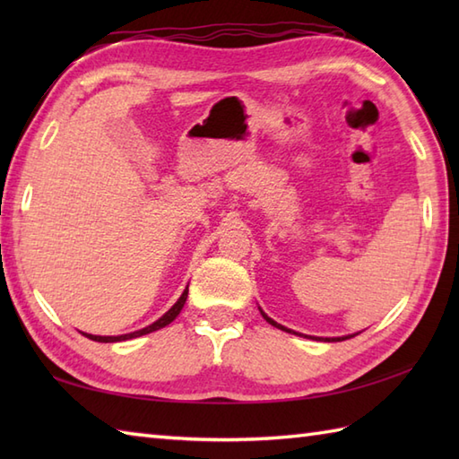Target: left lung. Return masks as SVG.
I'll return each mask as SVG.
<instances>
[{
	"label": "left lung",
	"instance_id": "1",
	"mask_svg": "<svg viewBox=\"0 0 459 459\" xmlns=\"http://www.w3.org/2000/svg\"><path fill=\"white\" fill-rule=\"evenodd\" d=\"M260 309V307H258ZM260 314H262V317H264L270 325H274V327H278V329H281V331H288V333H294V335H299V337H307V339H316V341H327V343H333V341H345V339H351V337H355V335H359V333H353V335H343V337H311V335H301V333H296V331H291V329H288V327H284V325H280V324H276L274 319L272 317H268L264 311L260 309Z\"/></svg>",
	"mask_w": 459,
	"mask_h": 459
}]
</instances>
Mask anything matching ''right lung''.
I'll return each mask as SVG.
<instances>
[{
    "instance_id": "add662e5",
    "label": "right lung",
    "mask_w": 459,
    "mask_h": 459,
    "mask_svg": "<svg viewBox=\"0 0 459 459\" xmlns=\"http://www.w3.org/2000/svg\"><path fill=\"white\" fill-rule=\"evenodd\" d=\"M187 294H189V286L183 290L181 298H179L178 301H175V304H173L168 311H165V314H163L158 321H153L152 325L143 327V329L132 331V333H126V335H91V333H82V335H84V337H89V339H92V341H99V343H116V341H126V339H134V337L148 335V333H152V331H158V329H161V327H165V325H169L171 321L179 316V311L183 309L185 301H187Z\"/></svg>"
}]
</instances>
